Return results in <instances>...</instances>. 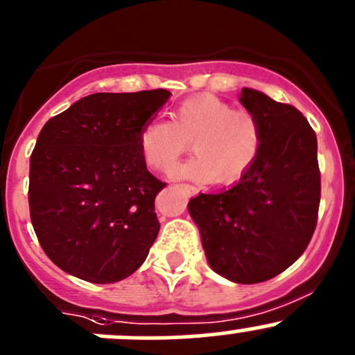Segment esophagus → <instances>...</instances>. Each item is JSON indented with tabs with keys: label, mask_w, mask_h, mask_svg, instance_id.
Returning a JSON list of instances; mask_svg holds the SVG:
<instances>
[{
	"label": "esophagus",
	"mask_w": 355,
	"mask_h": 355,
	"mask_svg": "<svg viewBox=\"0 0 355 355\" xmlns=\"http://www.w3.org/2000/svg\"><path fill=\"white\" fill-rule=\"evenodd\" d=\"M182 187H184L185 191H187V194H196V187H194V185H191V184H182Z\"/></svg>",
	"instance_id": "obj_1"
}]
</instances>
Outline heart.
Wrapping results in <instances>:
<instances>
[{"label":"heart","instance_id":"b5f03b06","mask_svg":"<svg viewBox=\"0 0 355 355\" xmlns=\"http://www.w3.org/2000/svg\"><path fill=\"white\" fill-rule=\"evenodd\" d=\"M189 144L198 156L178 168L180 177L234 184L257 163L263 132L253 111L202 94L182 101L173 109V123L150 119L139 135L146 163L163 173L173 171Z\"/></svg>","mask_w":355,"mask_h":355}]
</instances>
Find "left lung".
<instances>
[{
	"mask_svg": "<svg viewBox=\"0 0 355 355\" xmlns=\"http://www.w3.org/2000/svg\"><path fill=\"white\" fill-rule=\"evenodd\" d=\"M241 104L261 123L263 144L250 171L229 191L199 194L189 213L208 263L239 284L263 283L307 250L318 223V139L297 107L244 88Z\"/></svg>",
	"mask_w": 355,
	"mask_h": 355,
	"instance_id": "1",
	"label": "left lung"
}]
</instances>
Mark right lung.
I'll return each instance as SVG.
<instances>
[{
    "label": "right lung",
    "instance_id": "1",
    "mask_svg": "<svg viewBox=\"0 0 355 355\" xmlns=\"http://www.w3.org/2000/svg\"><path fill=\"white\" fill-rule=\"evenodd\" d=\"M170 95H88L40 132L29 164L31 222L62 270L107 284L146 261L161 227L154 199L166 184L147 170L139 135Z\"/></svg>",
    "mask_w": 355,
    "mask_h": 355
}]
</instances>
